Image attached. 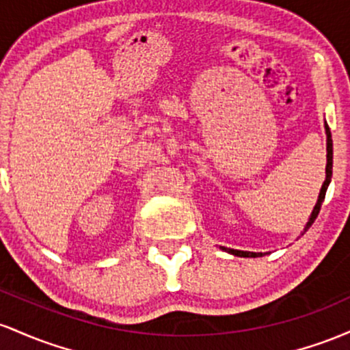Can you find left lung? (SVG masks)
<instances>
[{
    "mask_svg": "<svg viewBox=\"0 0 350 350\" xmlns=\"http://www.w3.org/2000/svg\"><path fill=\"white\" fill-rule=\"evenodd\" d=\"M324 129H325V135H327V155H325V159H327V163H325V180L323 183V187H321V191H319V196H317V202L316 205L312 208V213L311 217H309L308 223H306L304 230H302L301 234H304L306 231L311 228V225L314 223V219L317 218V215H319V210H321V205H323L324 202V196H325V191H327V187L329 183H331V176H332V139H331V131H329V125L324 124ZM225 250L226 253L233 254V256H239V258H258V256H265L262 253H253V251H241V250H231V248H221Z\"/></svg>",
    "mask_w": 350,
    "mask_h": 350,
    "instance_id": "left-lung-1",
    "label": "left lung"
}]
</instances>
